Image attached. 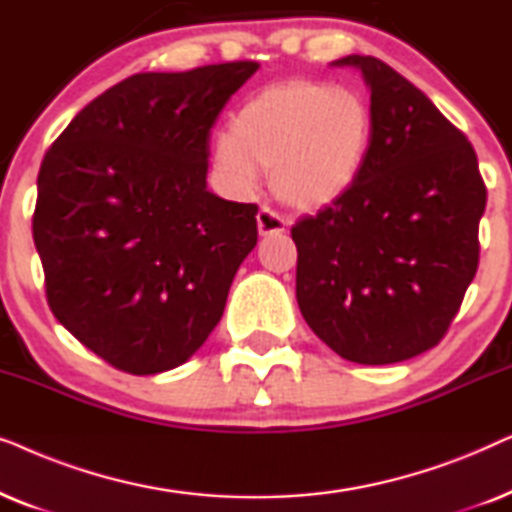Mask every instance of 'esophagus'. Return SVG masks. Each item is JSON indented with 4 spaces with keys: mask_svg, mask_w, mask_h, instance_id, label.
I'll use <instances>...</instances> for the list:
<instances>
[{
    "mask_svg": "<svg viewBox=\"0 0 512 512\" xmlns=\"http://www.w3.org/2000/svg\"><path fill=\"white\" fill-rule=\"evenodd\" d=\"M256 223H258V233H261L263 237L279 235L286 230V216L279 214L277 209H272L268 205H263L261 209H258Z\"/></svg>",
    "mask_w": 512,
    "mask_h": 512,
    "instance_id": "obj_1",
    "label": "esophagus"
}]
</instances>
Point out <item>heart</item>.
I'll list each match as a JSON object with an SVG mask.
<instances>
[{
	"mask_svg": "<svg viewBox=\"0 0 512 512\" xmlns=\"http://www.w3.org/2000/svg\"><path fill=\"white\" fill-rule=\"evenodd\" d=\"M373 107L359 90L317 79H286L258 90L214 142L221 184L251 195L261 170L298 207L333 202L354 184L373 142Z\"/></svg>",
	"mask_w": 512,
	"mask_h": 512,
	"instance_id": "1",
	"label": "heart"
}]
</instances>
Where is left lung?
<instances>
[{
	"label": "left lung",
	"mask_w": 512,
	"mask_h": 512,
	"mask_svg": "<svg viewBox=\"0 0 512 512\" xmlns=\"http://www.w3.org/2000/svg\"><path fill=\"white\" fill-rule=\"evenodd\" d=\"M333 65L363 72L373 142L354 184L291 228L296 298L335 354L384 366L445 338L478 270L487 186L464 132L387 62Z\"/></svg>",
	"instance_id": "8db88e82"
}]
</instances>
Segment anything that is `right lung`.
<instances>
[{"label":"right lung","instance_id":"add662e5","mask_svg":"<svg viewBox=\"0 0 512 512\" xmlns=\"http://www.w3.org/2000/svg\"><path fill=\"white\" fill-rule=\"evenodd\" d=\"M256 69L237 60L135 74L46 151L32 235L48 307L123 373L191 359L256 247L258 207L207 191L209 135Z\"/></svg>","mask_w":512,"mask_h":512}]
</instances>
